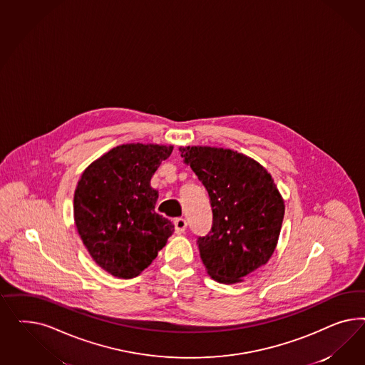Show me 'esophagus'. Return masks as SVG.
I'll return each mask as SVG.
<instances>
[{
    "instance_id": "obj_1",
    "label": "esophagus",
    "mask_w": 365,
    "mask_h": 365,
    "mask_svg": "<svg viewBox=\"0 0 365 365\" xmlns=\"http://www.w3.org/2000/svg\"><path fill=\"white\" fill-rule=\"evenodd\" d=\"M174 225H175V232L178 234H182V232H185V230L187 229V222H186V220H183V218H177L174 221Z\"/></svg>"
}]
</instances>
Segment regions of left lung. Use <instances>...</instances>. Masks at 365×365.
I'll list each match as a JSON object with an SVG mask.
<instances>
[{"label":"left lung","mask_w":365,"mask_h":365,"mask_svg":"<svg viewBox=\"0 0 365 365\" xmlns=\"http://www.w3.org/2000/svg\"><path fill=\"white\" fill-rule=\"evenodd\" d=\"M180 153L210 197L212 226L197 240L202 262L221 284L242 281L274 253L285 214L276 183L237 151L186 147Z\"/></svg>","instance_id":"obj_1"}]
</instances>
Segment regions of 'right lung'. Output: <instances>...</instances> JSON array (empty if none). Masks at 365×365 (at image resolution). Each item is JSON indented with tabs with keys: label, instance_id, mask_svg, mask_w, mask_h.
Returning a JSON list of instances; mask_svg holds the SVG:
<instances>
[{
	"label": "right lung",
	"instance_id": "1",
	"mask_svg": "<svg viewBox=\"0 0 365 365\" xmlns=\"http://www.w3.org/2000/svg\"><path fill=\"white\" fill-rule=\"evenodd\" d=\"M173 145L123 144L83 173L73 198L78 234L98 265L133 278L154 261L174 232L155 212L159 192L150 182Z\"/></svg>",
	"mask_w": 365,
	"mask_h": 365
}]
</instances>
